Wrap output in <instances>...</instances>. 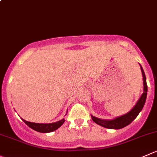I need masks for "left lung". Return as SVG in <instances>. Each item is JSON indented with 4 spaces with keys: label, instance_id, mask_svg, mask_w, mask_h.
Segmentation results:
<instances>
[{
    "label": "left lung",
    "instance_id": "8db88e82",
    "mask_svg": "<svg viewBox=\"0 0 157 157\" xmlns=\"http://www.w3.org/2000/svg\"><path fill=\"white\" fill-rule=\"evenodd\" d=\"M140 68H141L143 78V93L142 94L140 98H139L138 102H137L136 104L134 105L133 108H132L129 113H126V114L123 115V116H119V117L116 118V119H111V120H105V119H98V118H96L91 115V117H92V120H93L96 124L99 125V126H103V127L105 128H108V129H119L125 127V126H128L129 124H130L131 122L137 117L139 113L141 112L143 106H144V104L145 102H146V99H147V78H146L144 71H143L141 65H140Z\"/></svg>",
    "mask_w": 157,
    "mask_h": 157
}]
</instances>
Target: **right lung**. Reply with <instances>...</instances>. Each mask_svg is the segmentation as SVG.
<instances>
[{"label":"right lung","mask_w":157,"mask_h":157,"mask_svg":"<svg viewBox=\"0 0 157 157\" xmlns=\"http://www.w3.org/2000/svg\"><path fill=\"white\" fill-rule=\"evenodd\" d=\"M22 120L24 121V122H25L27 126H28L32 129L39 132H53V131L59 129L65 121V119H62V120L58 121V122H52V123H35V122H28V121L25 120L23 119H22Z\"/></svg>","instance_id":"add662e5"}]
</instances>
